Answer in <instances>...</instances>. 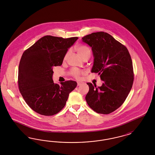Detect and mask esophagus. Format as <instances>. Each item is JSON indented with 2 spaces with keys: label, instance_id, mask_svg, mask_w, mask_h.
I'll use <instances>...</instances> for the list:
<instances>
[{
  "label": "esophagus",
  "instance_id": "obj_1",
  "mask_svg": "<svg viewBox=\"0 0 155 155\" xmlns=\"http://www.w3.org/2000/svg\"><path fill=\"white\" fill-rule=\"evenodd\" d=\"M82 84V82H77V86H80Z\"/></svg>",
  "mask_w": 155,
  "mask_h": 155
}]
</instances>
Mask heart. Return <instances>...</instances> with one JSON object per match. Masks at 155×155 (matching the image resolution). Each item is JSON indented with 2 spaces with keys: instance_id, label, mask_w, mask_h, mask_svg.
<instances>
[{
  "instance_id": "b5f03b06",
  "label": "heart",
  "mask_w": 155,
  "mask_h": 155,
  "mask_svg": "<svg viewBox=\"0 0 155 155\" xmlns=\"http://www.w3.org/2000/svg\"><path fill=\"white\" fill-rule=\"evenodd\" d=\"M75 50L77 52L78 54L81 57L83 60L85 59H89L91 57V50L89 48L88 46L85 45H79L75 47ZM70 54V52L67 51L66 53L63 60L65 61L66 60ZM70 74L76 79H79L80 77V75L84 74V72L81 70L76 69V68H73L71 70Z\"/></svg>"
}]
</instances>
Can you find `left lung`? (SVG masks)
<instances>
[{
    "label": "left lung",
    "mask_w": 155,
    "mask_h": 155,
    "mask_svg": "<svg viewBox=\"0 0 155 155\" xmlns=\"http://www.w3.org/2000/svg\"><path fill=\"white\" fill-rule=\"evenodd\" d=\"M94 56L92 73H98L101 87L87 83L85 96L89 106L96 113L108 114L117 110L130 93L134 82L133 61L127 48L107 32H94L83 37Z\"/></svg>",
    "instance_id": "1"
}]
</instances>
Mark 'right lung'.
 <instances>
[{
    "label": "right lung",
    "instance_id": "1",
    "mask_svg": "<svg viewBox=\"0 0 155 155\" xmlns=\"http://www.w3.org/2000/svg\"><path fill=\"white\" fill-rule=\"evenodd\" d=\"M78 38L46 35L23 53L18 67V88L25 102L37 113L46 116L58 113L77 87L71 80L55 84L52 75L53 67L62 64L68 49Z\"/></svg>",
    "mask_w": 155,
    "mask_h": 155
}]
</instances>
